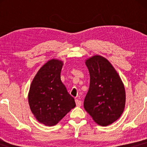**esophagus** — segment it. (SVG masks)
Returning a JSON list of instances; mask_svg holds the SVG:
<instances>
[{
    "label": "esophagus",
    "mask_w": 147,
    "mask_h": 147,
    "mask_svg": "<svg viewBox=\"0 0 147 147\" xmlns=\"http://www.w3.org/2000/svg\"><path fill=\"white\" fill-rule=\"evenodd\" d=\"M75 102H76V106H78V107H80V106H81L82 105V102L79 100L78 99H76L75 100Z\"/></svg>",
    "instance_id": "obj_1"
}]
</instances>
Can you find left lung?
<instances>
[{
	"label": "left lung",
	"mask_w": 147,
	"mask_h": 147,
	"mask_svg": "<svg viewBox=\"0 0 147 147\" xmlns=\"http://www.w3.org/2000/svg\"><path fill=\"white\" fill-rule=\"evenodd\" d=\"M90 87L84 102L86 112L96 123L108 126L120 117L125 107L124 84L106 58L94 55L86 61Z\"/></svg>",
	"instance_id": "left-lung-1"
}]
</instances>
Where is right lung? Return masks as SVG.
<instances>
[{"mask_svg":"<svg viewBox=\"0 0 147 147\" xmlns=\"http://www.w3.org/2000/svg\"><path fill=\"white\" fill-rule=\"evenodd\" d=\"M63 65L58 59L48 61L40 68L30 86V108L36 119L46 126L57 124L76 106L74 98L61 81Z\"/></svg>","mask_w":147,"mask_h":147,"instance_id":"right-lung-1","label":"right lung"}]
</instances>
